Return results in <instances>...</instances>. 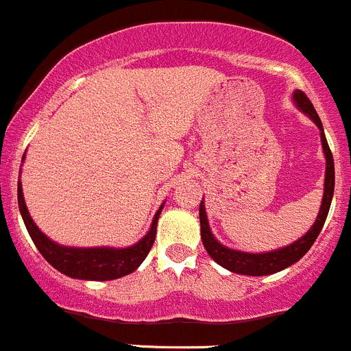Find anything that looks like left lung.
Segmentation results:
<instances>
[{"label": "left lung", "instance_id": "obj_1", "mask_svg": "<svg viewBox=\"0 0 351 351\" xmlns=\"http://www.w3.org/2000/svg\"><path fill=\"white\" fill-rule=\"evenodd\" d=\"M293 99H295L296 106L302 110L303 113L310 117L315 122L317 128L320 129V141H322L324 155H326V179H324V196L322 203H320L319 215H317L315 222L310 228L306 234L296 239L291 245L285 246V248L274 250V252L267 253H245L238 252V250H231L228 246L220 245L215 238H213L212 231H210L208 219L205 213V203H199V228H202V241L208 255L215 260L219 265L223 269L231 270L236 274H245V276H269V274H276L279 270L286 269V267L293 265L298 262L310 248H312L313 241L317 236L320 234L324 228V222L328 219L329 206L332 202V193H335V160H332V153L329 149L328 139L324 136L322 122H320L319 115H317L315 108H313L312 101L306 98L303 91L293 93Z\"/></svg>", "mask_w": 351, "mask_h": 351}]
</instances>
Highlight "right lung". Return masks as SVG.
I'll list each match as a JSON object with an SVG mask.
<instances>
[{
    "instance_id": "obj_1",
    "label": "right lung",
    "mask_w": 351,
    "mask_h": 351,
    "mask_svg": "<svg viewBox=\"0 0 351 351\" xmlns=\"http://www.w3.org/2000/svg\"><path fill=\"white\" fill-rule=\"evenodd\" d=\"M16 195H19V208L23 222H25V228L46 262L51 263L56 270L69 278L88 279V281H110V279H119L134 272L155 243L156 223H158V217L163 208V205L160 206L158 212L153 217L148 234L129 248H106V246L105 248H72V246L56 245L48 236L39 231L34 220L29 215L25 202H23L20 181Z\"/></svg>"
}]
</instances>
